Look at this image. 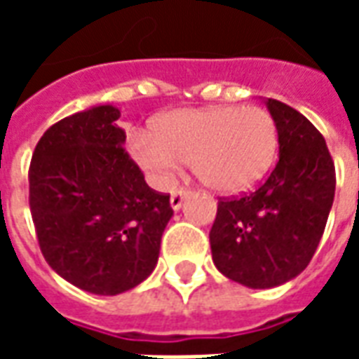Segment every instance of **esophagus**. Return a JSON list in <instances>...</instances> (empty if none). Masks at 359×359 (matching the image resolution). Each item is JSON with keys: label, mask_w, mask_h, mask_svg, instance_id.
I'll list each match as a JSON object with an SVG mask.
<instances>
[{"label": "esophagus", "mask_w": 359, "mask_h": 359, "mask_svg": "<svg viewBox=\"0 0 359 359\" xmlns=\"http://www.w3.org/2000/svg\"><path fill=\"white\" fill-rule=\"evenodd\" d=\"M187 194H188L187 188H179L177 192H172V194H171V208H172V210H180V205H182V202H184Z\"/></svg>", "instance_id": "obj_1"}]
</instances>
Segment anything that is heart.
Wrapping results in <instances>:
<instances>
[{"mask_svg": "<svg viewBox=\"0 0 359 359\" xmlns=\"http://www.w3.org/2000/svg\"><path fill=\"white\" fill-rule=\"evenodd\" d=\"M278 148L269 111L244 105L175 109L157 117L151 133L134 130L128 151L157 188H169L182 161L203 184L241 194L264 180Z\"/></svg>", "mask_w": 359, "mask_h": 359, "instance_id": "1", "label": "heart"}]
</instances>
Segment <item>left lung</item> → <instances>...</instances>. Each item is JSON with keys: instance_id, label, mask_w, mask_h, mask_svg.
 Instances as JSON below:
<instances>
[{"instance_id": "left-lung-1", "label": "left lung", "mask_w": 359, "mask_h": 359, "mask_svg": "<svg viewBox=\"0 0 359 359\" xmlns=\"http://www.w3.org/2000/svg\"><path fill=\"white\" fill-rule=\"evenodd\" d=\"M267 109L278 130V161L265 182L238 198H219L210 231L213 264L250 288H273L308 267L334 198V163L323 134L277 100Z\"/></svg>"}]
</instances>
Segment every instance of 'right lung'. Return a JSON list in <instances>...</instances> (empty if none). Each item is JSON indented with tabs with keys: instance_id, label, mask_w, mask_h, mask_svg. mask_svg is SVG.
<instances>
[{
	"instance_id": "right-lung-1",
	"label": "right lung",
	"mask_w": 359,
	"mask_h": 359,
	"mask_svg": "<svg viewBox=\"0 0 359 359\" xmlns=\"http://www.w3.org/2000/svg\"><path fill=\"white\" fill-rule=\"evenodd\" d=\"M117 107L97 105L51 125L36 144L30 213L46 262L82 290H130L149 277L172 215L123 148Z\"/></svg>"
}]
</instances>
